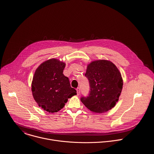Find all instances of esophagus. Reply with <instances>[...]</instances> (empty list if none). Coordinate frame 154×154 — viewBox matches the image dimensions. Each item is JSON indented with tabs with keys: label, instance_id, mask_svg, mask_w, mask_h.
<instances>
[{
	"label": "esophagus",
	"instance_id": "1",
	"mask_svg": "<svg viewBox=\"0 0 154 154\" xmlns=\"http://www.w3.org/2000/svg\"><path fill=\"white\" fill-rule=\"evenodd\" d=\"M76 90H77V95H79L80 94V89L79 88H77Z\"/></svg>",
	"mask_w": 154,
	"mask_h": 154
}]
</instances>
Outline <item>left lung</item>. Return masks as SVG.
Returning a JSON list of instances; mask_svg holds the SVG:
<instances>
[{"mask_svg":"<svg viewBox=\"0 0 154 154\" xmlns=\"http://www.w3.org/2000/svg\"><path fill=\"white\" fill-rule=\"evenodd\" d=\"M89 83V95L80 98L83 105L95 113H103L114 108L123 88V79L111 62L99 60L90 63L85 73Z\"/></svg>","mask_w":154,"mask_h":154,"instance_id":"1","label":"left lung"}]
</instances>
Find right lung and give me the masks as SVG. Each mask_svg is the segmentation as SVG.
Returning a JSON list of instances; mask_svg holds the SVG:
<instances>
[{
  "instance_id": "obj_1",
  "label": "right lung",
  "mask_w": 154,
  "mask_h": 154,
  "mask_svg": "<svg viewBox=\"0 0 154 154\" xmlns=\"http://www.w3.org/2000/svg\"><path fill=\"white\" fill-rule=\"evenodd\" d=\"M65 67L64 62L51 59L35 71L31 85L32 95L38 106L48 112L59 111L68 98L77 94L69 79L63 74Z\"/></svg>"
}]
</instances>
